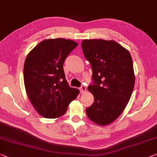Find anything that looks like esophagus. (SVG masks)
I'll return each instance as SVG.
<instances>
[{
	"instance_id": "obj_1",
	"label": "esophagus",
	"mask_w": 157,
	"mask_h": 157,
	"mask_svg": "<svg viewBox=\"0 0 157 157\" xmlns=\"http://www.w3.org/2000/svg\"><path fill=\"white\" fill-rule=\"evenodd\" d=\"M79 91H80V93H82V94H83V93L86 92V86H83V85H82V86H81L80 88H79Z\"/></svg>"
}]
</instances>
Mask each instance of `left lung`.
I'll return each mask as SVG.
<instances>
[{"label":"left lung","instance_id":"8db88e82","mask_svg":"<svg viewBox=\"0 0 157 157\" xmlns=\"http://www.w3.org/2000/svg\"><path fill=\"white\" fill-rule=\"evenodd\" d=\"M82 48L91 63L94 81L88 90L94 102L86 112L94 123L107 125L118 118L131 98L135 83L132 57L114 41L85 39Z\"/></svg>","mask_w":157,"mask_h":157}]
</instances>
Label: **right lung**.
<instances>
[{
  "label": "right lung",
  "instance_id": "right-lung-1",
  "mask_svg": "<svg viewBox=\"0 0 157 157\" xmlns=\"http://www.w3.org/2000/svg\"><path fill=\"white\" fill-rule=\"evenodd\" d=\"M78 43L70 39L44 40L28 53L23 67L28 97L37 113L56 118L66 112L71 101L79 94L65 78L63 62Z\"/></svg>",
  "mask_w": 157,
  "mask_h": 157
}]
</instances>
